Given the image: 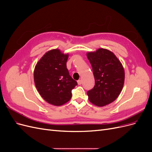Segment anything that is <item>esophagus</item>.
Returning a JSON list of instances; mask_svg holds the SVG:
<instances>
[{"instance_id":"1","label":"esophagus","mask_w":152,"mask_h":152,"mask_svg":"<svg viewBox=\"0 0 152 152\" xmlns=\"http://www.w3.org/2000/svg\"><path fill=\"white\" fill-rule=\"evenodd\" d=\"M77 83L79 85H81L82 84V80H79L77 81Z\"/></svg>"}]
</instances>
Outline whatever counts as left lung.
<instances>
[{
	"instance_id": "1",
	"label": "left lung",
	"mask_w": 152,
	"mask_h": 152,
	"mask_svg": "<svg viewBox=\"0 0 152 152\" xmlns=\"http://www.w3.org/2000/svg\"><path fill=\"white\" fill-rule=\"evenodd\" d=\"M95 79L93 89L87 91L89 102L104 107L115 100L122 90L125 72L120 60L110 50L99 48L87 53Z\"/></svg>"
}]
</instances>
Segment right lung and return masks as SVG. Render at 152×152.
Here are the masks:
<instances>
[{
    "label": "right lung",
    "instance_id": "1",
    "mask_svg": "<svg viewBox=\"0 0 152 152\" xmlns=\"http://www.w3.org/2000/svg\"><path fill=\"white\" fill-rule=\"evenodd\" d=\"M68 56L58 49L50 50L35 65V87L41 97L50 104L61 106L67 103L72 98V90L77 85L66 68Z\"/></svg>",
    "mask_w": 152,
    "mask_h": 152
}]
</instances>
